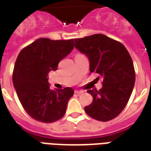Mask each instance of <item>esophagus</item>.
<instances>
[{"mask_svg": "<svg viewBox=\"0 0 151 151\" xmlns=\"http://www.w3.org/2000/svg\"><path fill=\"white\" fill-rule=\"evenodd\" d=\"M74 92H75L76 94L79 95V94H82V93H83V91H78V90H75V91H74Z\"/></svg>", "mask_w": 151, "mask_h": 151, "instance_id": "obj_1", "label": "esophagus"}]
</instances>
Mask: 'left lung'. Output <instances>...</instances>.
<instances>
[{"mask_svg": "<svg viewBox=\"0 0 151 151\" xmlns=\"http://www.w3.org/2000/svg\"><path fill=\"white\" fill-rule=\"evenodd\" d=\"M74 46L88 57L91 73L95 72L103 78L99 91H87L93 102L85 111L99 121L112 120L126 106L135 83L129 53L122 43L102 34L74 39Z\"/></svg>", "mask_w": 151, "mask_h": 151, "instance_id": "left-lung-1", "label": "left lung"}]
</instances>
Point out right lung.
<instances>
[{"label":"right lung","instance_id":"obj_1","mask_svg":"<svg viewBox=\"0 0 151 151\" xmlns=\"http://www.w3.org/2000/svg\"><path fill=\"white\" fill-rule=\"evenodd\" d=\"M73 49V40H52L40 38L19 52L13 72V83L18 99L28 115L43 123H52L65 115L71 87L51 90L50 71Z\"/></svg>","mask_w":151,"mask_h":151}]
</instances>
